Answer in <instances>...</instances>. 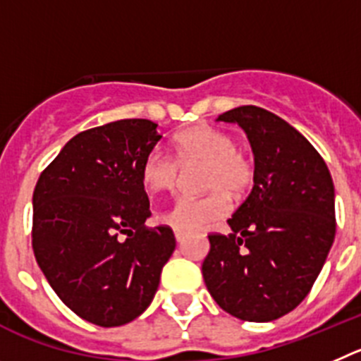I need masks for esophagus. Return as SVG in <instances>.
I'll return each mask as SVG.
<instances>
[{"instance_id":"34e87169","label":"esophagus","mask_w":361,"mask_h":361,"mask_svg":"<svg viewBox=\"0 0 361 361\" xmlns=\"http://www.w3.org/2000/svg\"><path fill=\"white\" fill-rule=\"evenodd\" d=\"M174 237H176V241H178V243H183L185 233H183V232H178V230H174Z\"/></svg>"}]
</instances>
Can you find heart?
Wrapping results in <instances>:
<instances>
[{"label": "heart", "mask_w": 361, "mask_h": 361, "mask_svg": "<svg viewBox=\"0 0 361 361\" xmlns=\"http://www.w3.org/2000/svg\"><path fill=\"white\" fill-rule=\"evenodd\" d=\"M235 138L212 126H197L174 138V158L151 151L142 164V183L145 188L174 190L180 187L183 171L203 165L201 187L210 190L203 197H178L160 216L164 225L183 233H194L230 212V196L248 192L255 178L252 160L235 149Z\"/></svg>", "instance_id": "heart-1"}]
</instances>
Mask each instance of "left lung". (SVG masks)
I'll return each mask as SVG.
<instances>
[{"label": "left lung", "mask_w": 361, "mask_h": 361, "mask_svg": "<svg viewBox=\"0 0 361 361\" xmlns=\"http://www.w3.org/2000/svg\"><path fill=\"white\" fill-rule=\"evenodd\" d=\"M245 129L255 160L250 196L210 233L203 261L214 300L246 322H271L313 288L336 232L334 185L317 149L281 116L241 106L217 116Z\"/></svg>", "instance_id": "obj_1"}]
</instances>
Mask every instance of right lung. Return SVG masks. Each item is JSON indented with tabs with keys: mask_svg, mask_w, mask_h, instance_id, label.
I'll return each instance as SVG.
<instances>
[{
	"mask_svg": "<svg viewBox=\"0 0 361 361\" xmlns=\"http://www.w3.org/2000/svg\"><path fill=\"white\" fill-rule=\"evenodd\" d=\"M158 124L126 118L79 133L34 188L32 248L57 297L100 327L140 317L176 248L167 225L149 228L142 164Z\"/></svg>",
	"mask_w": 361,
	"mask_h": 361,
	"instance_id": "add662e5",
	"label": "right lung"
}]
</instances>
